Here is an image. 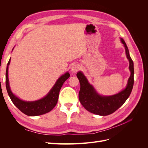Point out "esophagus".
<instances>
[{"label": "esophagus", "instance_id": "34e87169", "mask_svg": "<svg viewBox=\"0 0 148 148\" xmlns=\"http://www.w3.org/2000/svg\"><path fill=\"white\" fill-rule=\"evenodd\" d=\"M80 68H81V67H80L79 64H74L72 66H71V72H72V73H77L78 70H79Z\"/></svg>", "mask_w": 148, "mask_h": 148}]
</instances>
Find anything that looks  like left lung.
Returning a JSON list of instances; mask_svg holds the SVG:
<instances>
[{"mask_svg": "<svg viewBox=\"0 0 148 148\" xmlns=\"http://www.w3.org/2000/svg\"><path fill=\"white\" fill-rule=\"evenodd\" d=\"M120 41L125 47L131 73L127 86L123 90L112 96L100 95L89 83L82 71H79L77 74L80 83L79 100L85 109L94 114L106 116L114 113L124 104L132 92L134 83L133 62L130 56L126 43L122 38H120Z\"/></svg>", "mask_w": 148, "mask_h": 148, "instance_id": "obj_1", "label": "left lung"}]
</instances>
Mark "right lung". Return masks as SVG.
Returning <instances> with one entry per match:
<instances>
[{"mask_svg": "<svg viewBox=\"0 0 148 148\" xmlns=\"http://www.w3.org/2000/svg\"><path fill=\"white\" fill-rule=\"evenodd\" d=\"M12 49V51H13ZM10 63V59L8 61L6 73H5V84L6 88L12 102L18 109L23 114L28 116H38L46 114L52 110L58 101L60 89L64 83L70 77V74L67 71L65 74L62 75L57 82L46 96L39 100L34 101H26L20 99L13 94L10 87L9 80H8V66Z\"/></svg>", "mask_w": 148, "mask_h": 148, "instance_id": "obj_1", "label": "right lung"}]
</instances>
